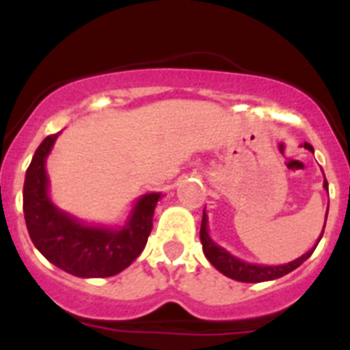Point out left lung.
I'll use <instances>...</instances> for the list:
<instances>
[{
  "instance_id": "left-lung-1",
  "label": "left lung",
  "mask_w": 350,
  "mask_h": 350,
  "mask_svg": "<svg viewBox=\"0 0 350 350\" xmlns=\"http://www.w3.org/2000/svg\"><path fill=\"white\" fill-rule=\"evenodd\" d=\"M305 148H309L310 152H312V147H310L309 143H304ZM323 187L327 189V180L323 181ZM329 213V211H327ZM325 221H327V214H325ZM325 229V227H323ZM323 236V232H321ZM200 239H202L203 245V252L207 256V260L213 263L216 269H218L221 274L225 276L232 278L236 282H245V283H260V282H269V280H276V278H282L288 272H293L294 269H298L301 263H304L310 254H312V250H309L307 254H304L298 260L291 261V263H285V265H252V263H247V261H241L238 258H234L232 254H229L227 250L221 249L219 245H216L208 236L207 230V214L203 213V219H202V229H200ZM321 239V238H320Z\"/></svg>"
}]
</instances>
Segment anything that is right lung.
I'll return each mask as SVG.
<instances>
[{
	"mask_svg": "<svg viewBox=\"0 0 350 350\" xmlns=\"http://www.w3.org/2000/svg\"><path fill=\"white\" fill-rule=\"evenodd\" d=\"M57 134L41 142L25 176L23 213L29 236L46 260L72 276H114L145 249L159 194L152 192L139 198L123 229L79 224L78 219L57 211L46 192L45 159Z\"/></svg>",
	"mask_w": 350,
	"mask_h": 350,
	"instance_id": "add662e5",
	"label": "right lung"
}]
</instances>
